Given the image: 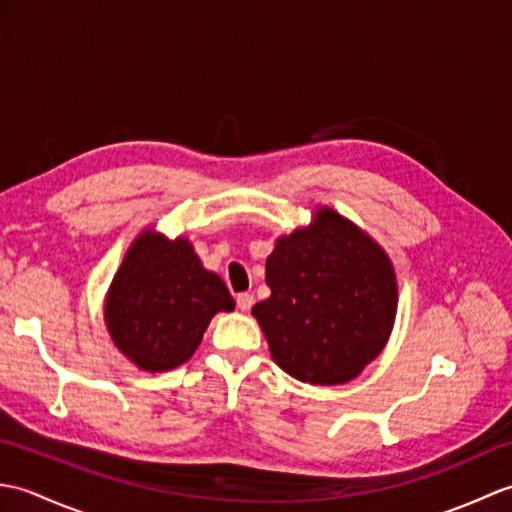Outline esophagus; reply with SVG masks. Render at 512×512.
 Instances as JSON below:
<instances>
[{"instance_id":"esophagus-1","label":"esophagus","mask_w":512,"mask_h":512,"mask_svg":"<svg viewBox=\"0 0 512 512\" xmlns=\"http://www.w3.org/2000/svg\"><path fill=\"white\" fill-rule=\"evenodd\" d=\"M235 301H237V308L242 310V312H248L250 308H253V303H255L253 295H248V292H239V295L235 297Z\"/></svg>"}]
</instances>
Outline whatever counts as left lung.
Here are the masks:
<instances>
[{
    "label": "left lung",
    "instance_id": "left-lung-1",
    "mask_svg": "<svg viewBox=\"0 0 512 512\" xmlns=\"http://www.w3.org/2000/svg\"><path fill=\"white\" fill-rule=\"evenodd\" d=\"M270 297L253 308L273 361L312 385L347 383L383 350L396 317L387 255L339 213L277 239L266 259Z\"/></svg>",
    "mask_w": 512,
    "mask_h": 512
}]
</instances>
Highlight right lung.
Masks as SVG:
<instances>
[{
    "instance_id": "add662e5",
    "label": "right lung",
    "mask_w": 512,
    "mask_h": 512,
    "mask_svg": "<svg viewBox=\"0 0 512 512\" xmlns=\"http://www.w3.org/2000/svg\"><path fill=\"white\" fill-rule=\"evenodd\" d=\"M233 308L224 281L202 268L187 239L147 231L118 268L105 321L129 361L162 372L189 361L213 314Z\"/></svg>"
}]
</instances>
